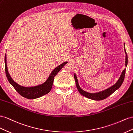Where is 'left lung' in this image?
<instances>
[{
    "label": "left lung",
    "instance_id": "left-lung-1",
    "mask_svg": "<svg viewBox=\"0 0 133 133\" xmlns=\"http://www.w3.org/2000/svg\"><path fill=\"white\" fill-rule=\"evenodd\" d=\"M125 54H126V58H125V66H127L128 64V56L127 54V52L125 51ZM125 70L126 69H124L123 71L122 72V74H121L120 77L119 79V80L117 81V82L115 83V85H114L112 86L110 88H109V89L105 90L104 91H102L101 92H98V93H95V94H91L84 91L82 90L80 87L79 86L78 83L77 79L76 77V76L75 74L74 75V78L75 79V82H76V85L77 89L79 92L82 95L86 97H88L90 99H92L94 100H104L105 98H107L109 97L110 95H111L113 92H114L115 91L118 89L121 85H122V83L124 81V79L125 78Z\"/></svg>",
    "mask_w": 133,
    "mask_h": 133
}]
</instances>
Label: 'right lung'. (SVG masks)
<instances>
[{"mask_svg":"<svg viewBox=\"0 0 133 133\" xmlns=\"http://www.w3.org/2000/svg\"><path fill=\"white\" fill-rule=\"evenodd\" d=\"M6 57V56L5 54V70L8 80L10 84L14 87L15 90L19 93V94H20L23 97L28 98V99H34V98H38L44 95L45 94H48V92H50V91L52 89L53 83H54L55 76L58 74V72L62 69V68L67 63V62H64L61 64H60L58 67H57L56 69H55L54 71L52 72L50 75V76H49V77L47 79V81L44 83H43V84L35 87H31V88H25V87H23L17 84V83L15 82L13 80L12 78H11L7 69Z\"/></svg>","mask_w":133,"mask_h":133,"instance_id":"1","label":"right lung"}]
</instances>
